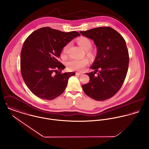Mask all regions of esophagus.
Here are the masks:
<instances>
[{
    "label": "esophagus",
    "instance_id": "obj_1",
    "mask_svg": "<svg viewBox=\"0 0 149 149\" xmlns=\"http://www.w3.org/2000/svg\"><path fill=\"white\" fill-rule=\"evenodd\" d=\"M81 73H79V72H76V76H80V75H81Z\"/></svg>",
    "mask_w": 149,
    "mask_h": 149
}]
</instances>
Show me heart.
Wrapping results in <instances>:
<instances>
[{
  "label": "heart",
  "mask_w": 149,
  "mask_h": 149,
  "mask_svg": "<svg viewBox=\"0 0 149 149\" xmlns=\"http://www.w3.org/2000/svg\"><path fill=\"white\" fill-rule=\"evenodd\" d=\"M77 42L78 45L84 50H86V54L89 57L92 56V53L89 49L92 47V43L91 41L85 37H81L77 39ZM69 46V43L66 45L63 48L64 53H66ZM89 64V60L87 58H83L81 60L71 59L66 63L68 69L71 71H81L86 66Z\"/></svg>",
  "instance_id": "b5f03b06"
}]
</instances>
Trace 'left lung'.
I'll list each match as a JSON object with an SVG mask.
<instances>
[{"label": "left lung", "instance_id": "left-lung-1", "mask_svg": "<svg viewBox=\"0 0 149 149\" xmlns=\"http://www.w3.org/2000/svg\"><path fill=\"white\" fill-rule=\"evenodd\" d=\"M93 41L97 56L87 73L89 82L82 85L85 94L97 101L113 96L123 85L127 73L129 55L123 37L110 27H100L80 31ZM95 74H97L96 75Z\"/></svg>", "mask_w": 149, "mask_h": 149}]
</instances>
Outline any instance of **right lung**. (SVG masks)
<instances>
[{
  "label": "right lung",
  "instance_id": "right-lung-1",
  "mask_svg": "<svg viewBox=\"0 0 149 149\" xmlns=\"http://www.w3.org/2000/svg\"><path fill=\"white\" fill-rule=\"evenodd\" d=\"M80 34L68 33L49 27L33 32L23 43L21 53V71L23 79L37 97L53 100L65 91L74 72L61 73L65 68L59 61L64 46Z\"/></svg>",
  "mask_w": 149,
  "mask_h": 149
}]
</instances>
